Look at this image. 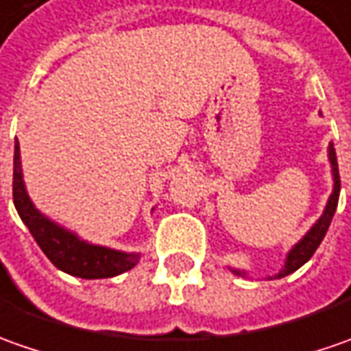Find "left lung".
I'll return each mask as SVG.
<instances>
[{
  "mask_svg": "<svg viewBox=\"0 0 351 351\" xmlns=\"http://www.w3.org/2000/svg\"><path fill=\"white\" fill-rule=\"evenodd\" d=\"M328 161H330V169H332V194L324 206V212L320 215L319 219L313 223V227L308 229L307 233L303 235L301 241H297L295 245L291 247V250L287 252L284 262V268L280 272L276 274L274 278L280 280L284 276H289L295 270H299L305 262H308V258L315 254V250L319 248V245L322 243V239L326 235L328 227H330V221H332L334 212H336V206H338V198H340V175H338V161H336V152H334V143L328 145ZM231 272L237 274V276H243L247 278V272L245 270H239V268H229ZM274 278H268V280H274Z\"/></svg>",
  "mask_w": 351,
  "mask_h": 351,
  "instance_id": "8db88e82",
  "label": "left lung"
}]
</instances>
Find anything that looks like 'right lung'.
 <instances>
[{
    "mask_svg": "<svg viewBox=\"0 0 351 351\" xmlns=\"http://www.w3.org/2000/svg\"><path fill=\"white\" fill-rule=\"evenodd\" d=\"M13 204L19 217L29 227L38 247L43 248L48 260L62 272L83 280H101V278H114L118 274L128 272L139 262V252H124V250L87 243L77 233L46 217L32 204L23 180L21 147L17 139H15V155H13Z\"/></svg>",
    "mask_w": 351,
    "mask_h": 351,
    "instance_id": "obj_1",
    "label": "right lung"
}]
</instances>
